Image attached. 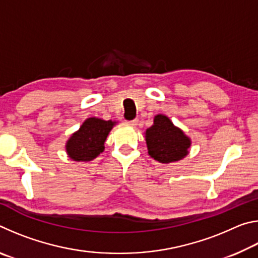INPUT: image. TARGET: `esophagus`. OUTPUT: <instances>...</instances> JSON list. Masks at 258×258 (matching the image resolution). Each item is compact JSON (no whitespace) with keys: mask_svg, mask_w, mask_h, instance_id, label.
<instances>
[{"mask_svg":"<svg viewBox=\"0 0 258 258\" xmlns=\"http://www.w3.org/2000/svg\"><path fill=\"white\" fill-rule=\"evenodd\" d=\"M138 121H139V119H133V120H128L127 121V125H130V126H132V127H135V126L138 125Z\"/></svg>","mask_w":258,"mask_h":258,"instance_id":"esophagus-1","label":"esophagus"}]
</instances>
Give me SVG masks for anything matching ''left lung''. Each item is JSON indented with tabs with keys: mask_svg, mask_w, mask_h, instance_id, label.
<instances>
[{
	"mask_svg": "<svg viewBox=\"0 0 258 258\" xmlns=\"http://www.w3.org/2000/svg\"><path fill=\"white\" fill-rule=\"evenodd\" d=\"M148 154L163 164L178 161L187 155L191 140L182 130L174 126L165 115L155 116L154 125L146 131Z\"/></svg>",
	"mask_w": 258,
	"mask_h": 258,
	"instance_id": "8db88e82",
	"label": "left lung"
}]
</instances>
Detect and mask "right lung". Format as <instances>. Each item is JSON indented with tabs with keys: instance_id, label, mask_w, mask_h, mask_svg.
Returning a JSON list of instances; mask_svg holds the SVG:
<instances>
[{
	"instance_id": "right-lung-1",
	"label": "right lung",
	"mask_w": 258,
	"mask_h": 258,
	"mask_svg": "<svg viewBox=\"0 0 258 258\" xmlns=\"http://www.w3.org/2000/svg\"><path fill=\"white\" fill-rule=\"evenodd\" d=\"M115 124L116 121L97 117L87 118L66 143L69 158L75 161H90L97 158L104 150V142Z\"/></svg>"
}]
</instances>
